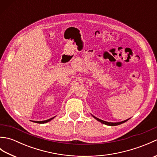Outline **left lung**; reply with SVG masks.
<instances>
[{
	"label": "left lung",
	"instance_id": "obj_1",
	"mask_svg": "<svg viewBox=\"0 0 157 157\" xmlns=\"http://www.w3.org/2000/svg\"><path fill=\"white\" fill-rule=\"evenodd\" d=\"M91 115H92V114H91ZM92 116L93 117H94V119H96V120H97V121H100L101 123H103V124H105V125H110V126H115V125H120V124H122V123H125V121H128V120L129 119H128L124 120V121H121V122L113 123V122H107V121H103V120H101V119H98V118H97V117H94V115H92Z\"/></svg>",
	"mask_w": 157,
	"mask_h": 157
}]
</instances>
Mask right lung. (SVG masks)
<instances>
[{
	"label": "right lung",
	"mask_w": 157,
	"mask_h": 157,
	"mask_svg": "<svg viewBox=\"0 0 157 157\" xmlns=\"http://www.w3.org/2000/svg\"><path fill=\"white\" fill-rule=\"evenodd\" d=\"M55 117H53L49 119H47V120H45V121H33L35 122V123H47L50 121H51V120L54 119Z\"/></svg>",
	"instance_id": "right-lung-1"
}]
</instances>
